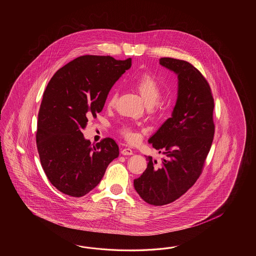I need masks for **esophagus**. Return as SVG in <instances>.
<instances>
[{
    "mask_svg": "<svg viewBox=\"0 0 256 256\" xmlns=\"http://www.w3.org/2000/svg\"><path fill=\"white\" fill-rule=\"evenodd\" d=\"M122 154L124 156H130V154H132V150L130 148H124V149H122Z\"/></svg>",
    "mask_w": 256,
    "mask_h": 256,
    "instance_id": "obj_1",
    "label": "esophagus"
}]
</instances>
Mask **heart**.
Listing matches in <instances>:
<instances>
[{
  "instance_id": "heart-1",
  "label": "heart",
  "mask_w": 256,
  "mask_h": 256,
  "mask_svg": "<svg viewBox=\"0 0 256 256\" xmlns=\"http://www.w3.org/2000/svg\"><path fill=\"white\" fill-rule=\"evenodd\" d=\"M134 88L138 92L140 93L142 98L148 105V108L152 110L154 112H158L164 108L166 102L162 97V86L156 76L150 73H144L137 78L134 82ZM118 93L117 92H112L110 94L109 98L107 100V105L110 108L114 107L117 102ZM120 132L122 136L126 138V140L130 142H134L137 138V134L132 128L128 124H124L120 128Z\"/></svg>"
}]
</instances>
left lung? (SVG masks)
Wrapping results in <instances>:
<instances>
[{
    "label": "left lung",
    "mask_w": 256,
    "mask_h": 256,
    "mask_svg": "<svg viewBox=\"0 0 256 256\" xmlns=\"http://www.w3.org/2000/svg\"><path fill=\"white\" fill-rule=\"evenodd\" d=\"M159 61L178 74V97L172 117L149 139L164 158H146L147 168L134 181L137 193L154 206L174 202L196 183L215 132L212 92L202 72L185 60Z\"/></svg>",
    "instance_id": "8db88e82"
}]
</instances>
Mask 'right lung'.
<instances>
[{
    "mask_svg": "<svg viewBox=\"0 0 256 256\" xmlns=\"http://www.w3.org/2000/svg\"><path fill=\"white\" fill-rule=\"evenodd\" d=\"M132 58L86 54L62 66L49 80L40 105L36 146L51 184L68 196H85L98 185L119 156L112 138L92 146L82 132L104 108L110 90Z\"/></svg>",
    "mask_w": 256,
    "mask_h": 256,
    "instance_id": "right-lung-1",
    "label": "right lung"
}]
</instances>
